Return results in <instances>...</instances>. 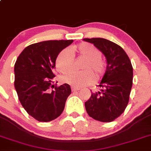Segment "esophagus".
<instances>
[{
    "mask_svg": "<svg viewBox=\"0 0 151 151\" xmlns=\"http://www.w3.org/2000/svg\"><path fill=\"white\" fill-rule=\"evenodd\" d=\"M71 90H72L73 92H75V91H78V90H80V88H75V87H71Z\"/></svg>",
    "mask_w": 151,
    "mask_h": 151,
    "instance_id": "esophagus-1",
    "label": "esophagus"
}]
</instances>
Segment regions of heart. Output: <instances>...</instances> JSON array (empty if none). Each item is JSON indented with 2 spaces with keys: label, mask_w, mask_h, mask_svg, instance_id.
I'll list each match as a JSON object with an SVG mask.
<instances>
[{
  "label": "heart",
  "mask_w": 151,
  "mask_h": 151,
  "mask_svg": "<svg viewBox=\"0 0 151 151\" xmlns=\"http://www.w3.org/2000/svg\"><path fill=\"white\" fill-rule=\"evenodd\" d=\"M71 52L86 60L82 66V69L85 70L68 73L63 77V82L74 87L81 88L93 82L95 77L92 71L94 73L96 78H98L102 74L104 70V62L101 58V50L88 42H82L72 47L71 51L69 49L64 48L58 53L55 63V67L60 72L66 74L72 69L74 57Z\"/></svg>",
  "instance_id": "obj_1"
}]
</instances>
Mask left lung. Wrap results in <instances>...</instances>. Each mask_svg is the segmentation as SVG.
<instances>
[{
	"instance_id": "1",
	"label": "left lung",
	"mask_w": 151,
	"mask_h": 151,
	"mask_svg": "<svg viewBox=\"0 0 151 151\" xmlns=\"http://www.w3.org/2000/svg\"><path fill=\"white\" fill-rule=\"evenodd\" d=\"M105 55L106 71L98 86L101 91L92 93L85 109L90 117L111 122L119 116L129 102L132 86L133 69L129 57L122 47L104 38H85Z\"/></svg>"
}]
</instances>
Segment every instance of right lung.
I'll return each instance as SVG.
<instances>
[{
    "label": "right lung",
    "mask_w": 151,
    "mask_h": 151,
    "mask_svg": "<svg viewBox=\"0 0 151 151\" xmlns=\"http://www.w3.org/2000/svg\"><path fill=\"white\" fill-rule=\"evenodd\" d=\"M73 40H47L25 47L14 65V87L29 115L42 122H50L63 112L71 88L55 87V58Z\"/></svg>",
    "instance_id": "1"
}]
</instances>
